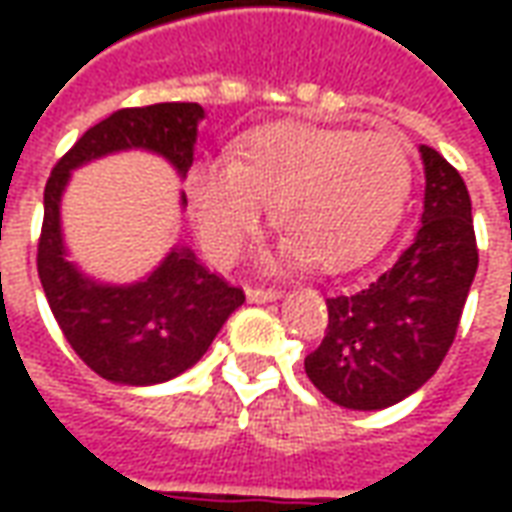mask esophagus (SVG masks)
I'll return each instance as SVG.
<instances>
[{"label": "esophagus", "mask_w": 512, "mask_h": 512, "mask_svg": "<svg viewBox=\"0 0 512 512\" xmlns=\"http://www.w3.org/2000/svg\"><path fill=\"white\" fill-rule=\"evenodd\" d=\"M246 299L252 301V304H266V301L282 299V290H277V288H249V290H246Z\"/></svg>", "instance_id": "obj_1"}]
</instances>
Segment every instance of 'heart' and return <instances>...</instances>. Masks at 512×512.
I'll use <instances>...</instances> for the list:
<instances>
[{
    "instance_id": "obj_1",
    "label": "heart",
    "mask_w": 512,
    "mask_h": 512,
    "mask_svg": "<svg viewBox=\"0 0 512 512\" xmlns=\"http://www.w3.org/2000/svg\"><path fill=\"white\" fill-rule=\"evenodd\" d=\"M411 156L392 134L274 123L244 136L233 161L189 172V205L200 244L233 260L274 205L282 230L268 263L345 271L376 252L411 191Z\"/></svg>"
}]
</instances>
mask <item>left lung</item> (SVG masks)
Listing matches in <instances>:
<instances>
[{"mask_svg":"<svg viewBox=\"0 0 512 512\" xmlns=\"http://www.w3.org/2000/svg\"><path fill=\"white\" fill-rule=\"evenodd\" d=\"M422 224L370 285L326 299L323 343L304 359L332 403L354 411L395 406L425 384L450 351L477 274L472 200L447 158L419 145Z\"/></svg>","mask_w":512,"mask_h":512,"instance_id":"8db88e82","label":"left lung"}]
</instances>
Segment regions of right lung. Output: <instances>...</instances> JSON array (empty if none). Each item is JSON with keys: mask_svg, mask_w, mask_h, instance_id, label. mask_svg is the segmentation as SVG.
<instances>
[{"mask_svg": "<svg viewBox=\"0 0 512 512\" xmlns=\"http://www.w3.org/2000/svg\"><path fill=\"white\" fill-rule=\"evenodd\" d=\"M202 117L200 104L120 109L84 131L51 169L43 191L40 285L65 340L84 365L112 384L153 386L186 373L211 348L224 321L244 304V290L211 274L189 246H172L147 277L128 285L87 277L68 260L62 194L73 169L123 150L156 153L186 178ZM183 205L186 194L180 191Z\"/></svg>", "mask_w": 512, "mask_h": 512, "instance_id": "right-lung-1", "label": "right lung"}]
</instances>
